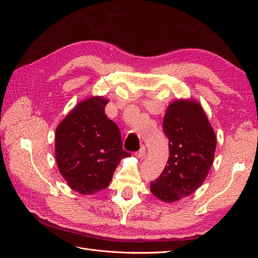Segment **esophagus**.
Listing matches in <instances>:
<instances>
[{"mask_svg": "<svg viewBox=\"0 0 258 258\" xmlns=\"http://www.w3.org/2000/svg\"><path fill=\"white\" fill-rule=\"evenodd\" d=\"M145 154H146V148H145L144 145H142L141 148H140V150L136 153V156H137L138 158H143L144 156H145Z\"/></svg>", "mask_w": 258, "mask_h": 258, "instance_id": "obj_1", "label": "esophagus"}]
</instances>
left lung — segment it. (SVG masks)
Segmentation results:
<instances>
[{
	"mask_svg": "<svg viewBox=\"0 0 258 258\" xmlns=\"http://www.w3.org/2000/svg\"><path fill=\"white\" fill-rule=\"evenodd\" d=\"M162 128L170 156L159 177L151 182V191L162 201L174 202L205 182L214 160L216 138L204 108L195 100L171 103Z\"/></svg>",
	"mask_w": 258,
	"mask_h": 258,
	"instance_id": "8db88e82",
	"label": "left lung"
}]
</instances>
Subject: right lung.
Returning <instances> with one entry per match:
<instances>
[{"label": "right lung", "instance_id": "obj_1", "mask_svg": "<svg viewBox=\"0 0 258 258\" xmlns=\"http://www.w3.org/2000/svg\"><path fill=\"white\" fill-rule=\"evenodd\" d=\"M108 100L91 97L77 104L56 129L54 153L61 175L82 195L102 190L112 181L123 151L119 128L107 118Z\"/></svg>", "mask_w": 258, "mask_h": 258}]
</instances>
